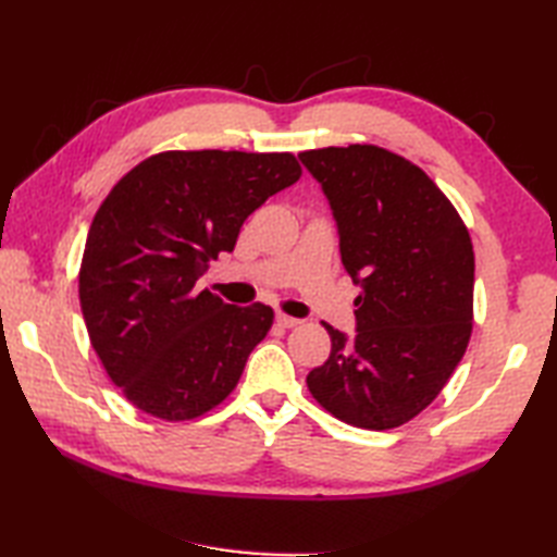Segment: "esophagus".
Wrapping results in <instances>:
<instances>
[{
  "mask_svg": "<svg viewBox=\"0 0 557 557\" xmlns=\"http://www.w3.org/2000/svg\"><path fill=\"white\" fill-rule=\"evenodd\" d=\"M277 325H282V327H297V325H301V321L299 318H292V315H287V313H277Z\"/></svg>",
  "mask_w": 557,
  "mask_h": 557,
  "instance_id": "obj_1",
  "label": "esophagus"
}]
</instances>
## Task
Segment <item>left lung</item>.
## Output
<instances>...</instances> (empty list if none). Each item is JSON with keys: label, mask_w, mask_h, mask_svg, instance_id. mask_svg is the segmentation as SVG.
<instances>
[{"label": "left lung", "mask_w": 557, "mask_h": 557, "mask_svg": "<svg viewBox=\"0 0 557 557\" xmlns=\"http://www.w3.org/2000/svg\"><path fill=\"white\" fill-rule=\"evenodd\" d=\"M321 184L357 297V335L325 325L333 351L311 395L357 429H397L455 373L474 321V248L455 206L417 164L377 146L299 152Z\"/></svg>", "instance_id": "left-lung-1"}]
</instances>
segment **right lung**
<instances>
[{
	"instance_id": "1",
	"label": "right lung",
	"mask_w": 557,
	"mask_h": 557,
	"mask_svg": "<svg viewBox=\"0 0 557 557\" xmlns=\"http://www.w3.org/2000/svg\"><path fill=\"white\" fill-rule=\"evenodd\" d=\"M301 176L292 152L170 150L124 174L92 218L78 297L90 345L124 397L164 421L215 409L268 335L270 306L196 282L244 220Z\"/></svg>"
}]
</instances>
